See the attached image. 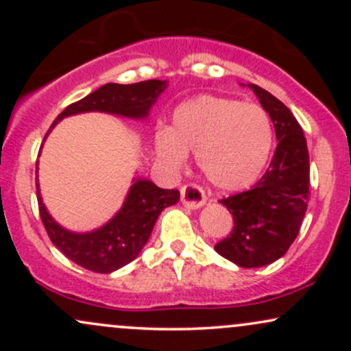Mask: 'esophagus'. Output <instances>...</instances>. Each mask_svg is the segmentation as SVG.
Instances as JSON below:
<instances>
[{
    "mask_svg": "<svg viewBox=\"0 0 351 351\" xmlns=\"http://www.w3.org/2000/svg\"><path fill=\"white\" fill-rule=\"evenodd\" d=\"M180 193L181 203L189 209H198L201 206H204V203H206L204 191L198 186V184H184V186L180 189Z\"/></svg>",
    "mask_w": 351,
    "mask_h": 351,
    "instance_id": "esophagus-1",
    "label": "esophagus"
}]
</instances>
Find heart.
<instances>
[{
	"label": "heart",
	"instance_id": "1",
	"mask_svg": "<svg viewBox=\"0 0 351 351\" xmlns=\"http://www.w3.org/2000/svg\"><path fill=\"white\" fill-rule=\"evenodd\" d=\"M274 143L271 115L257 104L199 95L183 102L173 114L171 128L155 134V155L168 171H180L188 153L213 186L239 191L257 181Z\"/></svg>",
	"mask_w": 351,
	"mask_h": 351
}]
</instances>
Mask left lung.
Instances as JSON below:
<instances>
[{"instance_id":"8db88e82","label":"left lung","mask_w":351,"mask_h":351,"mask_svg":"<svg viewBox=\"0 0 351 351\" xmlns=\"http://www.w3.org/2000/svg\"><path fill=\"white\" fill-rule=\"evenodd\" d=\"M276 128L277 147L267 171L251 189L221 199L234 228L215 245L239 267H263L280 259L299 234L308 203L310 163L304 130L279 99L249 84Z\"/></svg>"}]
</instances>
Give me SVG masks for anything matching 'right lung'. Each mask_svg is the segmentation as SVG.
<instances>
[{"label":"right lung","mask_w":351,"mask_h":351,"mask_svg":"<svg viewBox=\"0 0 351 351\" xmlns=\"http://www.w3.org/2000/svg\"><path fill=\"white\" fill-rule=\"evenodd\" d=\"M165 88H167V80L156 79L128 84V86L106 84L87 97L64 108L52 122L49 132L64 117L84 114V112H107L128 119H147L152 106ZM36 173H38V165H36ZM36 191H38L39 215L52 244L64 256L69 257L72 263L99 274H110L132 263L147 244L160 213L165 208L178 203L180 199L178 189H162L152 181L136 178L125 198L123 206L107 224L92 232H72L56 223L47 213L39 195L38 176H36Z\"/></svg>","instance_id":"1"}]
</instances>
